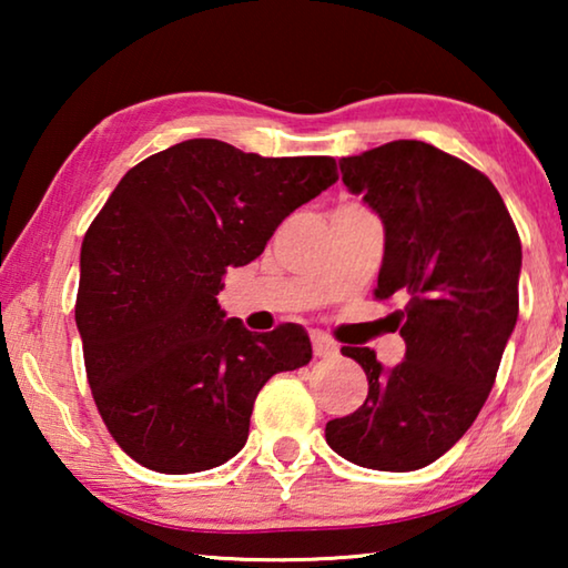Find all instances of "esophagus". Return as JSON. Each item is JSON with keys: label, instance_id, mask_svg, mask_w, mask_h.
Returning a JSON list of instances; mask_svg holds the SVG:
<instances>
[{"label": "esophagus", "instance_id": "1", "mask_svg": "<svg viewBox=\"0 0 568 568\" xmlns=\"http://www.w3.org/2000/svg\"><path fill=\"white\" fill-rule=\"evenodd\" d=\"M311 341H313V353L318 355V358H333V355L338 353V345H335L325 333H313Z\"/></svg>", "mask_w": 568, "mask_h": 568}]
</instances>
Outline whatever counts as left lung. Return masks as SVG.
Returning a JSON list of instances; mask_svg holds the SVG:
<instances>
[{
  "instance_id": "1",
  "label": "left lung",
  "mask_w": 568,
  "mask_h": 568,
  "mask_svg": "<svg viewBox=\"0 0 568 568\" xmlns=\"http://www.w3.org/2000/svg\"><path fill=\"white\" fill-rule=\"evenodd\" d=\"M338 165L386 230L376 297L406 303V358L383 368L371 348H343L368 396L325 423V440L355 466L403 474L444 456L484 408L516 328L521 240L494 182L428 142L396 140Z\"/></svg>"
}]
</instances>
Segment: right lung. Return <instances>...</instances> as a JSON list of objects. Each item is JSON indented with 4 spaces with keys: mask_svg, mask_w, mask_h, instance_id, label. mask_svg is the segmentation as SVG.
I'll return each mask as SVG.
<instances>
[{
    "mask_svg": "<svg viewBox=\"0 0 568 568\" xmlns=\"http://www.w3.org/2000/svg\"><path fill=\"white\" fill-rule=\"evenodd\" d=\"M338 180L333 158H261L195 138L120 180L80 253L74 321L104 426L158 474H197L245 446L267 378L311 361L303 325L225 318L227 267Z\"/></svg>",
    "mask_w": 568,
    "mask_h": 568,
    "instance_id": "obj_1",
    "label": "right lung"
}]
</instances>
